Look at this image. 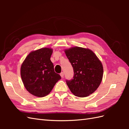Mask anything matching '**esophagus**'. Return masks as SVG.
<instances>
[{
	"instance_id": "1",
	"label": "esophagus",
	"mask_w": 129,
	"mask_h": 129,
	"mask_svg": "<svg viewBox=\"0 0 129 129\" xmlns=\"http://www.w3.org/2000/svg\"><path fill=\"white\" fill-rule=\"evenodd\" d=\"M60 76H61V77H64V73H63V72H61L60 73Z\"/></svg>"
}]
</instances>
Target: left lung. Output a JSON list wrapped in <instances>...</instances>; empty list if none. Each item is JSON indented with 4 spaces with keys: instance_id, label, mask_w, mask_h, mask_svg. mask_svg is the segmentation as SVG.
Masks as SVG:
<instances>
[{
    "instance_id": "left-lung-1",
    "label": "left lung",
    "mask_w": 129,
    "mask_h": 129,
    "mask_svg": "<svg viewBox=\"0 0 129 129\" xmlns=\"http://www.w3.org/2000/svg\"><path fill=\"white\" fill-rule=\"evenodd\" d=\"M74 70L73 79L66 83L74 95L84 97L98 88L102 80L103 66L91 50L75 47L65 50Z\"/></svg>"
}]
</instances>
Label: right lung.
I'll list each match as a JSON object with an SVG mask.
<instances>
[{"instance_id":"1","label":"right lung","mask_w":129,"mask_h":129,"mask_svg":"<svg viewBox=\"0 0 129 129\" xmlns=\"http://www.w3.org/2000/svg\"><path fill=\"white\" fill-rule=\"evenodd\" d=\"M53 49L43 48L30 52L23 62L20 74L24 86L31 94L42 97L52 91L61 77L50 61Z\"/></svg>"}]
</instances>
